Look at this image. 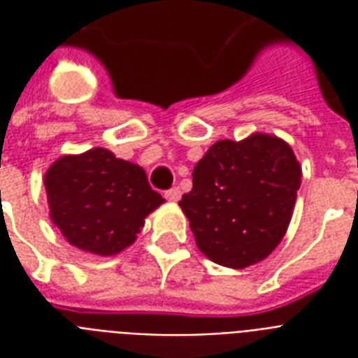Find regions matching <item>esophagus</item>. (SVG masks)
I'll list each match as a JSON object with an SVG mask.
<instances>
[{"instance_id": "34e87169", "label": "esophagus", "mask_w": 358, "mask_h": 358, "mask_svg": "<svg viewBox=\"0 0 358 358\" xmlns=\"http://www.w3.org/2000/svg\"><path fill=\"white\" fill-rule=\"evenodd\" d=\"M180 195H182V193H180L178 187H171V189L165 191V199H167L169 202H178Z\"/></svg>"}]
</instances>
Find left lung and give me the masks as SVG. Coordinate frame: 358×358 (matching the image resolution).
Masks as SVG:
<instances>
[{
  "mask_svg": "<svg viewBox=\"0 0 358 358\" xmlns=\"http://www.w3.org/2000/svg\"><path fill=\"white\" fill-rule=\"evenodd\" d=\"M299 185L301 165L288 143L252 134L210 146L193 169V189L178 204L202 255L243 269L280 243Z\"/></svg>",
  "mask_w": 358,
  "mask_h": 358,
  "instance_id": "1",
  "label": "left lung"
}]
</instances>
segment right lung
<instances>
[{"label": "right lung", "mask_w": 358, "mask_h": 358, "mask_svg": "<svg viewBox=\"0 0 358 358\" xmlns=\"http://www.w3.org/2000/svg\"><path fill=\"white\" fill-rule=\"evenodd\" d=\"M44 185L50 217L64 239L98 256L129 247L146 215L165 202L139 165L100 146L59 157L44 174Z\"/></svg>", "instance_id": "1"}]
</instances>
